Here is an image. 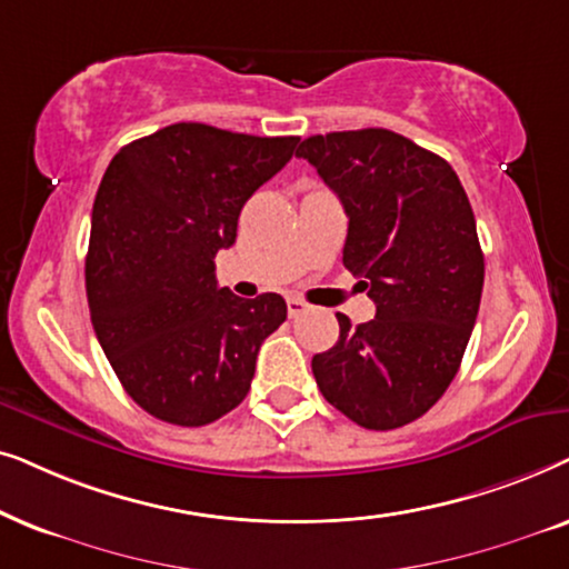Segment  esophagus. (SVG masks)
<instances>
[{"label": "esophagus", "mask_w": 569, "mask_h": 569, "mask_svg": "<svg viewBox=\"0 0 569 569\" xmlns=\"http://www.w3.org/2000/svg\"><path fill=\"white\" fill-rule=\"evenodd\" d=\"M286 307H289V317L293 320V317H299L301 312H307V301H301L297 297H291L289 301H286Z\"/></svg>", "instance_id": "esophagus-1"}]
</instances>
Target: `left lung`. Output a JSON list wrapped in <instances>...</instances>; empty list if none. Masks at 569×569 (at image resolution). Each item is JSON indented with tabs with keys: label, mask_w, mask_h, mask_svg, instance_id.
I'll use <instances>...</instances> for the list:
<instances>
[{
	"label": "left lung",
	"mask_w": 569,
	"mask_h": 569,
	"mask_svg": "<svg viewBox=\"0 0 569 569\" xmlns=\"http://www.w3.org/2000/svg\"><path fill=\"white\" fill-rule=\"evenodd\" d=\"M348 216L343 264L369 289L375 320L317 353V388L363 429L406 427L429 411L463 361L483 289V252L452 166L403 134L307 138L297 150Z\"/></svg>",
	"instance_id": "obj_1"
}]
</instances>
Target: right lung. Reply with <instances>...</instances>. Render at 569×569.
I'll list each match as a JSON object with an SVG mask.
<instances>
[{"mask_svg":"<svg viewBox=\"0 0 569 569\" xmlns=\"http://www.w3.org/2000/svg\"><path fill=\"white\" fill-rule=\"evenodd\" d=\"M297 142L179 121L111 158L90 221V320L121 388L156 419L206 427L247 398L286 301L218 289L213 260Z\"/></svg>","mask_w":569,"mask_h":569,"instance_id":"1","label":"right lung"}]
</instances>
